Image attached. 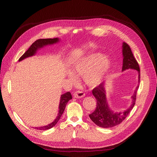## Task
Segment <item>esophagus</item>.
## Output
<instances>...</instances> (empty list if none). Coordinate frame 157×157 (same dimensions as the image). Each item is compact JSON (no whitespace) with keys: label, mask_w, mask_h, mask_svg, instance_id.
I'll return each instance as SVG.
<instances>
[{"label":"esophagus","mask_w":157,"mask_h":157,"mask_svg":"<svg viewBox=\"0 0 157 157\" xmlns=\"http://www.w3.org/2000/svg\"><path fill=\"white\" fill-rule=\"evenodd\" d=\"M85 96V93L84 92L82 91H76L74 94H73V96H74L75 98H82L84 97V96Z\"/></svg>","instance_id":"esophagus-1"}]
</instances>
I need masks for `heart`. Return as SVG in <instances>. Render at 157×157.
<instances>
[{"mask_svg": "<svg viewBox=\"0 0 157 157\" xmlns=\"http://www.w3.org/2000/svg\"><path fill=\"white\" fill-rule=\"evenodd\" d=\"M111 66L109 58L100 53H93L79 59L73 66L72 73L76 76L85 77L90 86H96L105 80ZM69 78L72 82H76L75 76L70 74Z\"/></svg>", "mask_w": 157, "mask_h": 157, "instance_id": "heart-1", "label": "heart"}]
</instances>
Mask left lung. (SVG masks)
Returning <instances> with one entry per match:
<instances>
[{
    "label": "left lung",
    "mask_w": 157,
    "mask_h": 157,
    "mask_svg": "<svg viewBox=\"0 0 157 157\" xmlns=\"http://www.w3.org/2000/svg\"><path fill=\"white\" fill-rule=\"evenodd\" d=\"M123 67L122 71L126 69H132L137 70L138 72V83L140 81V71L138 63L134 58L129 46L125 42L123 43ZM105 83H101L97 87L92 90V94L96 100V108L95 111L89 115L90 118L96 125L103 128H109L120 124L124 120L130 111H132L136 103L139 84L136 87L134 94L132 96V102L129 107L123 112H113L109 108L106 101Z\"/></svg>",
    "instance_id": "1"
}]
</instances>
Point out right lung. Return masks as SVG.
<instances>
[{"mask_svg": "<svg viewBox=\"0 0 157 157\" xmlns=\"http://www.w3.org/2000/svg\"><path fill=\"white\" fill-rule=\"evenodd\" d=\"M59 41V39L57 38L37 40L35 41L30 46V47L28 48V51H26L24 54H23L21 56V57L19 58V61H21L23 59L29 57V56H32L33 55H34L36 54V51H37V50L40 48H42L43 46L55 44V43L58 42ZM71 99H72V96L71 94V93H70L69 92H67L65 93V94H62L61 96V100H60L59 107V111L58 115L56 117V119L54 120V121H52L51 123H50V124H48L47 125H45V126L38 127H38H36L34 129H39V130H46V129H51V128H53V127H54L56 124V123H57L60 118H61L62 114L65 111L67 103L69 100H71Z\"/></svg>", "mask_w": 157, "mask_h": 157, "instance_id": "add662e5", "label": "right lung"}]
</instances>
